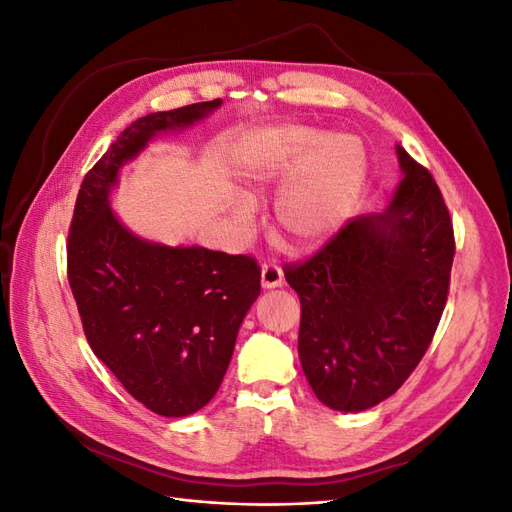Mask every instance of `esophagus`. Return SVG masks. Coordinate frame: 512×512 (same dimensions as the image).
I'll use <instances>...</instances> for the list:
<instances>
[{
	"instance_id": "34e87169",
	"label": "esophagus",
	"mask_w": 512,
	"mask_h": 512,
	"mask_svg": "<svg viewBox=\"0 0 512 512\" xmlns=\"http://www.w3.org/2000/svg\"><path fill=\"white\" fill-rule=\"evenodd\" d=\"M260 284L265 290L280 288L284 284V271L277 267L275 262H267V265H262V271H260Z\"/></svg>"
}]
</instances>
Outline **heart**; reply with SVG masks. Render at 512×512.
Instances as JSON below:
<instances>
[{
	"instance_id": "heart-1",
	"label": "heart",
	"mask_w": 512,
	"mask_h": 512,
	"mask_svg": "<svg viewBox=\"0 0 512 512\" xmlns=\"http://www.w3.org/2000/svg\"><path fill=\"white\" fill-rule=\"evenodd\" d=\"M365 149L352 134H324L286 123L247 138L239 153L241 177L252 194L277 190L292 174L275 205V218L297 247L331 237L356 207L365 183ZM247 220L245 207L235 209Z\"/></svg>"
}]
</instances>
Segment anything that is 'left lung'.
I'll return each mask as SVG.
<instances>
[{
	"label": "left lung",
	"mask_w": 512,
	"mask_h": 512,
	"mask_svg": "<svg viewBox=\"0 0 512 512\" xmlns=\"http://www.w3.org/2000/svg\"><path fill=\"white\" fill-rule=\"evenodd\" d=\"M397 149L401 181L384 213L359 215L303 265L299 359L324 406L363 412L391 397L421 363L446 305L453 222L438 183Z\"/></svg>",
	"instance_id": "obj_1"
}]
</instances>
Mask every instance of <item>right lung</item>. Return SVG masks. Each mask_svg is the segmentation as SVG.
<instances>
[{"instance_id": "obj_1", "label": "right lung", "mask_w": 512, "mask_h": 512, "mask_svg": "<svg viewBox=\"0 0 512 512\" xmlns=\"http://www.w3.org/2000/svg\"><path fill=\"white\" fill-rule=\"evenodd\" d=\"M222 100L136 119L85 175L68 235V282L87 342L134 399L160 416H188L218 393L260 267L200 245L134 235L111 209L119 170L153 138L203 121Z\"/></svg>"}]
</instances>
